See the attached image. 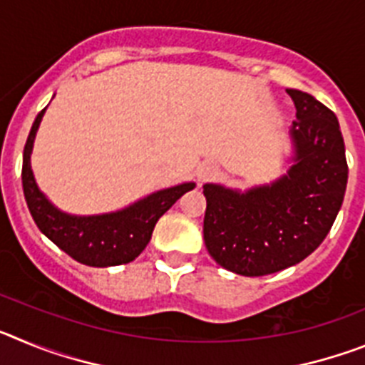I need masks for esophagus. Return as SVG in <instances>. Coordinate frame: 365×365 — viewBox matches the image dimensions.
Returning a JSON list of instances; mask_svg holds the SVG:
<instances>
[{"mask_svg":"<svg viewBox=\"0 0 365 365\" xmlns=\"http://www.w3.org/2000/svg\"><path fill=\"white\" fill-rule=\"evenodd\" d=\"M214 173H215L214 164H201V166L197 168L199 180H208L212 175H214Z\"/></svg>","mask_w":365,"mask_h":365,"instance_id":"obj_1","label":"esophagus"}]
</instances>
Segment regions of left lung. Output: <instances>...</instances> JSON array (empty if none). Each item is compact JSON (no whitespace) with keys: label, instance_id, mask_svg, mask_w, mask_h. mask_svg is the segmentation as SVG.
Returning a JSON list of instances; mask_svg holds the SVG:
<instances>
[{"label":"left lung","instance_id":"1","mask_svg":"<svg viewBox=\"0 0 365 365\" xmlns=\"http://www.w3.org/2000/svg\"><path fill=\"white\" fill-rule=\"evenodd\" d=\"M296 106V164L274 185L237 193L205 185L202 234L210 256L241 276H267L312 254L329 234L347 186L346 146L327 106L287 89Z\"/></svg>","mask_w":365,"mask_h":365}]
</instances>
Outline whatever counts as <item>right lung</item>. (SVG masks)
Returning a JSON list of instances; mask_svg holds the SVG:
<instances>
[{
  "label": "right lung",
  "instance_id": "obj_1",
  "mask_svg": "<svg viewBox=\"0 0 365 365\" xmlns=\"http://www.w3.org/2000/svg\"><path fill=\"white\" fill-rule=\"evenodd\" d=\"M41 109L32 124L27 144L24 150V182L25 201L32 219L58 248L69 254L73 259L89 267H113L130 263L143 252L151 240V232L160 215L172 208L173 202L193 190V182L173 186L157 192L137 205L117 212V214L93 215V217H73L56 210L43 193L38 190L31 170V151L34 135L40 125Z\"/></svg>",
  "mask_w": 365,
  "mask_h": 365
}]
</instances>
